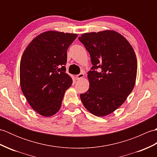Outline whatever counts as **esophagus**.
Returning <instances> with one entry per match:
<instances>
[{"instance_id": "34e87169", "label": "esophagus", "mask_w": 157, "mask_h": 157, "mask_svg": "<svg viewBox=\"0 0 157 157\" xmlns=\"http://www.w3.org/2000/svg\"><path fill=\"white\" fill-rule=\"evenodd\" d=\"M84 74L83 73H79V74H78V75H77L76 76H75V79H76V80H80L81 79H82L83 78H84Z\"/></svg>"}]
</instances>
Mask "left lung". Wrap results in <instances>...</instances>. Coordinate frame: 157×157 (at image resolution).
Here are the masks:
<instances>
[{
    "label": "left lung",
    "instance_id": "left-lung-1",
    "mask_svg": "<svg viewBox=\"0 0 157 157\" xmlns=\"http://www.w3.org/2000/svg\"><path fill=\"white\" fill-rule=\"evenodd\" d=\"M78 39L92 64L88 73L90 87L80 94L81 101L93 115L111 114L134 89L138 67L135 52L122 35L113 30L86 33Z\"/></svg>",
    "mask_w": 157,
    "mask_h": 157
}]
</instances>
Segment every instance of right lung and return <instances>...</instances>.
<instances>
[{"mask_svg":"<svg viewBox=\"0 0 157 157\" xmlns=\"http://www.w3.org/2000/svg\"><path fill=\"white\" fill-rule=\"evenodd\" d=\"M76 34L48 31L33 40L20 63V84L32 108L44 117L57 113L73 80L66 73L67 51Z\"/></svg>","mask_w":157,"mask_h":157,"instance_id":"1","label":"right lung"}]
</instances>
